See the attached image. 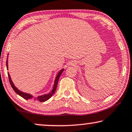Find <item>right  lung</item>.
<instances>
[{
    "label": "right lung",
    "instance_id": "obj_1",
    "mask_svg": "<svg viewBox=\"0 0 132 132\" xmlns=\"http://www.w3.org/2000/svg\"><path fill=\"white\" fill-rule=\"evenodd\" d=\"M6 68H7V69H8V58H7V60H6ZM63 70H64V69H62V70H60V71H59L58 74H57V77H55V81H54V84L53 90H52L51 92L49 93L45 94H43V95H41V96H39L37 97H35V99H34V100H37V101H39V102H43L47 101V100L49 99L51 97V96L53 95V94L55 93V90H56V88H57V83H58L59 79V78H60V77L61 74L63 72ZM8 75L9 80H10V84H11V87H12L13 90L15 91V92L16 94H18V95H20V96H21V97H23L24 99H26V100L33 99V96L31 95V94L26 93L23 92H21V91H20V90H18V89L16 88L15 86V85L13 84L12 81V80H11L10 75V74H9L8 72Z\"/></svg>",
    "mask_w": 132,
    "mask_h": 132
}]
</instances>
